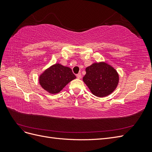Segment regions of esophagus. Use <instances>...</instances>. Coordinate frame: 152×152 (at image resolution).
<instances>
[{"label":"esophagus","instance_id":"esophagus-1","mask_svg":"<svg viewBox=\"0 0 152 152\" xmlns=\"http://www.w3.org/2000/svg\"><path fill=\"white\" fill-rule=\"evenodd\" d=\"M77 79H81V77H82L81 73H78V74H77Z\"/></svg>","mask_w":152,"mask_h":152}]
</instances>
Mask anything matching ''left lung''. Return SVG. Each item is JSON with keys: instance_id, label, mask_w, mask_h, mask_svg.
<instances>
[{"instance_id": "obj_1", "label": "left lung", "mask_w": 152, "mask_h": 152, "mask_svg": "<svg viewBox=\"0 0 152 152\" xmlns=\"http://www.w3.org/2000/svg\"><path fill=\"white\" fill-rule=\"evenodd\" d=\"M86 72L83 81L96 96H107L117 87L119 80L118 73L107 63H94L87 67Z\"/></svg>"}]
</instances>
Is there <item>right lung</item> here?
Returning <instances> with one entry per match:
<instances>
[{
	"instance_id": "1",
	"label": "right lung",
	"mask_w": 152,
	"mask_h": 152,
	"mask_svg": "<svg viewBox=\"0 0 152 152\" xmlns=\"http://www.w3.org/2000/svg\"><path fill=\"white\" fill-rule=\"evenodd\" d=\"M75 78L70 68L56 63L46 69L39 76V80L44 90L50 94H56Z\"/></svg>"
}]
</instances>
